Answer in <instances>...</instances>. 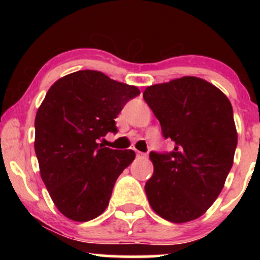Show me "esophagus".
I'll use <instances>...</instances> for the list:
<instances>
[{
    "label": "esophagus",
    "instance_id": "34e87169",
    "mask_svg": "<svg viewBox=\"0 0 260 260\" xmlns=\"http://www.w3.org/2000/svg\"><path fill=\"white\" fill-rule=\"evenodd\" d=\"M147 157V154L140 153V151H137V159H145Z\"/></svg>",
    "mask_w": 260,
    "mask_h": 260
}]
</instances>
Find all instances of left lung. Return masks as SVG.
I'll use <instances>...</instances> for the list:
<instances>
[{"label": "left lung", "instance_id": "left-lung-1", "mask_svg": "<svg viewBox=\"0 0 260 260\" xmlns=\"http://www.w3.org/2000/svg\"><path fill=\"white\" fill-rule=\"evenodd\" d=\"M172 151H150L145 193L157 215L176 223L211 207L234 164L237 132L230 100L207 80L183 77L143 92Z\"/></svg>", "mask_w": 260, "mask_h": 260}]
</instances>
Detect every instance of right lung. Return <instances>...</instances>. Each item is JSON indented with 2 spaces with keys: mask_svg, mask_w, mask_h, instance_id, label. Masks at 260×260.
<instances>
[{
  "mask_svg": "<svg viewBox=\"0 0 260 260\" xmlns=\"http://www.w3.org/2000/svg\"><path fill=\"white\" fill-rule=\"evenodd\" d=\"M139 94L137 86L89 70L64 76L47 91L35 117V154L50 197L68 219L89 221L109 205L136 153L98 140L117 133L115 118Z\"/></svg>",
  "mask_w": 260,
  "mask_h": 260,
  "instance_id": "add662e5",
  "label": "right lung"
}]
</instances>
